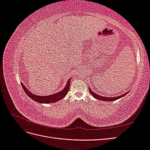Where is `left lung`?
Returning a JSON list of instances; mask_svg holds the SVG:
<instances>
[{
	"label": "left lung",
	"instance_id": "obj_1",
	"mask_svg": "<svg viewBox=\"0 0 150 150\" xmlns=\"http://www.w3.org/2000/svg\"><path fill=\"white\" fill-rule=\"evenodd\" d=\"M89 93L91 94L95 98H96L98 99H99V100L106 101H112L116 100V99H118L119 98L125 96V95L127 94V93H126L122 94V95H121V96H116V97H113V98L112 97V98H106V97H103V96H99V95H98V94H95L94 92L92 91L91 90L90 88H89Z\"/></svg>",
	"mask_w": 150,
	"mask_h": 150
}]
</instances>
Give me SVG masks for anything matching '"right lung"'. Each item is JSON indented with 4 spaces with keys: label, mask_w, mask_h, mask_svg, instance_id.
<instances>
[{
    "label": "right lung",
    "mask_w": 150,
    "mask_h": 150,
    "mask_svg": "<svg viewBox=\"0 0 150 150\" xmlns=\"http://www.w3.org/2000/svg\"><path fill=\"white\" fill-rule=\"evenodd\" d=\"M71 79H69V81L67 82L65 88L62 91H61V92H59V93H57L56 94H54L49 95V96H37V95H35L32 93L31 92H30L25 87L23 84L21 83V85H22V88L24 89L25 93H26V94L32 99H33L34 101L38 103H54L60 100V99L64 98L66 96V95L67 94L68 91H69V88H70L71 83L69 80Z\"/></svg>",
    "instance_id": "1"
}]
</instances>
